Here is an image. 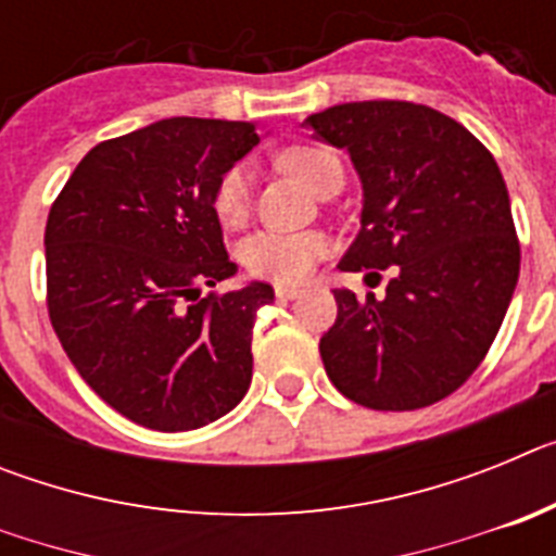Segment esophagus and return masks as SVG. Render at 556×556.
Listing matches in <instances>:
<instances>
[{"label":"esophagus","instance_id":"esophagus-1","mask_svg":"<svg viewBox=\"0 0 556 556\" xmlns=\"http://www.w3.org/2000/svg\"><path fill=\"white\" fill-rule=\"evenodd\" d=\"M275 294L281 298V301H294V298H301L303 287H294V283H278L275 287Z\"/></svg>","mask_w":556,"mask_h":556}]
</instances>
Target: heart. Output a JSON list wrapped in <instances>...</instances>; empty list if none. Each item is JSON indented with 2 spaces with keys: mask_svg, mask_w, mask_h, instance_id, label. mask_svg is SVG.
I'll use <instances>...</instances> for the list:
<instances>
[{
  "mask_svg": "<svg viewBox=\"0 0 556 556\" xmlns=\"http://www.w3.org/2000/svg\"><path fill=\"white\" fill-rule=\"evenodd\" d=\"M281 164L314 194H323L328 186L342 184V164L328 147L294 144L283 152ZM250 184H253V175L248 164H233L219 178L214 189V214L225 228H239L248 219ZM326 236L317 230H301V233L258 230L244 239L239 258L258 278L292 283L312 275L317 262L326 255Z\"/></svg>",
  "mask_w": 556,
  "mask_h": 556,
  "instance_id": "b5f03b06",
  "label": "heart"
}]
</instances>
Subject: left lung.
Here are the masks:
<instances>
[{
    "mask_svg": "<svg viewBox=\"0 0 556 556\" xmlns=\"http://www.w3.org/2000/svg\"><path fill=\"white\" fill-rule=\"evenodd\" d=\"M303 125L348 150L362 180V228L339 269L395 267L384 301L333 289L328 378L367 409L437 404L488 356L518 283L498 164L468 127L415 102H345Z\"/></svg>",
    "mask_w": 556,
    "mask_h": 556,
    "instance_id": "1",
    "label": "left lung"
}]
</instances>
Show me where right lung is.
Segmentation results:
<instances>
[{"label":"right lung","mask_w":556,"mask_h":556,"mask_svg":"<svg viewBox=\"0 0 556 556\" xmlns=\"http://www.w3.org/2000/svg\"><path fill=\"white\" fill-rule=\"evenodd\" d=\"M258 141L253 122H152L97 144L52 203L49 320L83 381L132 424L200 429L248 392L273 287L200 289L236 275L214 189Z\"/></svg>","instance_id":"right-lung-1"}]
</instances>
